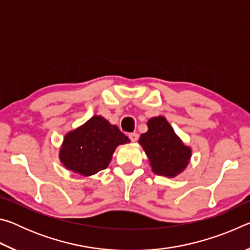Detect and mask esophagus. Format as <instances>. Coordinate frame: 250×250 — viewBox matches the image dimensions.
<instances>
[{
	"instance_id": "1",
	"label": "esophagus",
	"mask_w": 250,
	"mask_h": 250,
	"mask_svg": "<svg viewBox=\"0 0 250 250\" xmlns=\"http://www.w3.org/2000/svg\"><path fill=\"white\" fill-rule=\"evenodd\" d=\"M129 138H130V140L132 141V142H135L138 140V138H139V135H138V133L137 132H132V133H129Z\"/></svg>"
}]
</instances>
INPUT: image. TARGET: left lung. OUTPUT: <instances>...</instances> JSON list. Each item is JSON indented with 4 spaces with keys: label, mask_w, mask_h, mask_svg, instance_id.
Listing matches in <instances>:
<instances>
[{
    "label": "left lung",
    "mask_w": 250,
    "mask_h": 250,
    "mask_svg": "<svg viewBox=\"0 0 250 250\" xmlns=\"http://www.w3.org/2000/svg\"><path fill=\"white\" fill-rule=\"evenodd\" d=\"M139 143L149 158L152 171L158 175H179L188 167L192 155L191 147L182 142L162 116L147 121V131L141 134Z\"/></svg>",
    "instance_id": "8db88e82"
}]
</instances>
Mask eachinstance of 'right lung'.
Segmentation results:
<instances>
[{
    "mask_svg": "<svg viewBox=\"0 0 250 250\" xmlns=\"http://www.w3.org/2000/svg\"><path fill=\"white\" fill-rule=\"evenodd\" d=\"M130 142L117 125L101 116H94L86 124L67 133L59 150V160L68 170L90 176L104 170L116 147Z\"/></svg>",
    "mask_w": 250,
    "mask_h": 250,
    "instance_id": "1",
    "label": "right lung"
}]
</instances>
